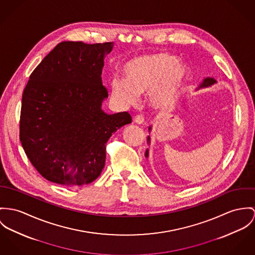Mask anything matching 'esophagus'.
I'll list each match as a JSON object with an SVG mask.
<instances>
[{"instance_id": "obj_1", "label": "esophagus", "mask_w": 255, "mask_h": 255, "mask_svg": "<svg viewBox=\"0 0 255 255\" xmlns=\"http://www.w3.org/2000/svg\"><path fill=\"white\" fill-rule=\"evenodd\" d=\"M134 121L137 123V124H143L144 122V118L142 116H137L136 118H134Z\"/></svg>"}]
</instances>
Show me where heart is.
Returning a JSON list of instances; mask_svg holds the SVG:
<instances>
[{"label":"heart","instance_id":"heart-1","mask_svg":"<svg viewBox=\"0 0 255 255\" xmlns=\"http://www.w3.org/2000/svg\"><path fill=\"white\" fill-rule=\"evenodd\" d=\"M124 78L111 81V96L122 108L134 105L137 94L147 92L149 106L168 111L176 106L186 83L189 70L168 52H158L133 59L123 67Z\"/></svg>","mask_w":255,"mask_h":255}]
</instances>
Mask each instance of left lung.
Segmentation results:
<instances>
[{
    "label": "left lung",
    "mask_w": 255,
    "mask_h": 255,
    "mask_svg": "<svg viewBox=\"0 0 255 255\" xmlns=\"http://www.w3.org/2000/svg\"><path fill=\"white\" fill-rule=\"evenodd\" d=\"M215 83H216V80L214 79V78H210V77L205 78V79H203V81L200 83V85L198 86L197 90H198V89H201V88L211 87V86H212V85H214ZM151 130H152V126H149V128H148L149 133H151ZM147 143H148V144H150V137H149V136L147 137ZM148 151H149V150H148V148H147V149L145 150V153H144V156H145V158H148V154H149V152H148Z\"/></svg>",
    "instance_id": "obj_1"
}]
</instances>
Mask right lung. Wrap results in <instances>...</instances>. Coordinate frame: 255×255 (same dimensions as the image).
<instances>
[{"instance_id":"1","label":"right lung","mask_w":255,"mask_h":255,"mask_svg":"<svg viewBox=\"0 0 255 255\" xmlns=\"http://www.w3.org/2000/svg\"><path fill=\"white\" fill-rule=\"evenodd\" d=\"M114 42L58 43L31 74L24 89L20 141L47 180L68 186L90 183L105 167L106 143L131 116L105 113L104 60Z\"/></svg>"}]
</instances>
